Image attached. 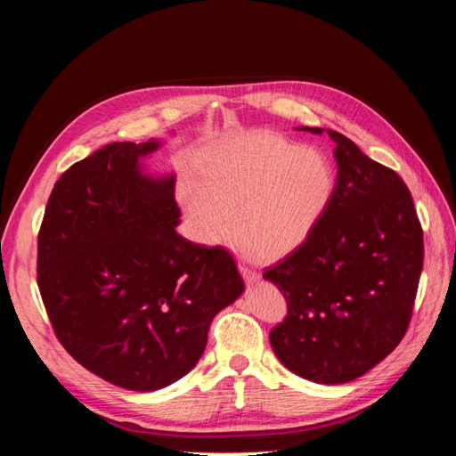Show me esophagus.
<instances>
[{
  "label": "esophagus",
  "mask_w": 456,
  "mask_h": 456,
  "mask_svg": "<svg viewBox=\"0 0 456 456\" xmlns=\"http://www.w3.org/2000/svg\"><path fill=\"white\" fill-rule=\"evenodd\" d=\"M240 272H241V275H243V280H245V283H255L256 280H258V273L255 272V270H251V268H247V266H243V265H240Z\"/></svg>",
  "instance_id": "1"
}]
</instances>
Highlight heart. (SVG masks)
Instances as JSON below:
<instances>
[{
  "instance_id": "1",
  "label": "heart",
  "mask_w": 456,
  "mask_h": 456,
  "mask_svg": "<svg viewBox=\"0 0 456 456\" xmlns=\"http://www.w3.org/2000/svg\"><path fill=\"white\" fill-rule=\"evenodd\" d=\"M337 167L323 150L268 133H240L207 146L196 186L181 201L203 243L230 230L258 260L295 253L322 224L337 194Z\"/></svg>"
}]
</instances>
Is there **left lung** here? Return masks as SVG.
<instances>
[{"mask_svg":"<svg viewBox=\"0 0 456 456\" xmlns=\"http://www.w3.org/2000/svg\"><path fill=\"white\" fill-rule=\"evenodd\" d=\"M327 133L337 144L335 200L312 238L262 278L287 300V317L270 330L278 360L306 380L342 384L365 375L402 342L424 243L402 176L348 136Z\"/></svg>","mask_w":456,"mask_h":456,"instance_id":"8db88e82","label":"left lung"}]
</instances>
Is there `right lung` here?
Instances as JSON below:
<instances>
[{"label":"right lung","instance_id":"add662e5","mask_svg":"<svg viewBox=\"0 0 456 456\" xmlns=\"http://www.w3.org/2000/svg\"><path fill=\"white\" fill-rule=\"evenodd\" d=\"M112 142L54 183L37 236V287L54 335L87 370L154 392L196 367L213 317L243 293L233 256L176 233L175 175Z\"/></svg>","mask_w":456,"mask_h":456}]
</instances>
